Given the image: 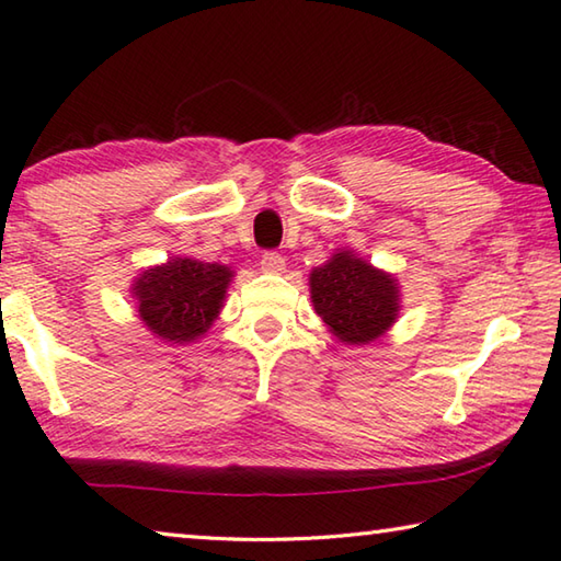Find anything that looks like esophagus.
I'll return each mask as SVG.
<instances>
[{
	"label": "esophagus",
	"mask_w": 561,
	"mask_h": 561,
	"mask_svg": "<svg viewBox=\"0 0 561 561\" xmlns=\"http://www.w3.org/2000/svg\"><path fill=\"white\" fill-rule=\"evenodd\" d=\"M260 266H262V272H266V274H282L284 266H287V264H284V256L279 252H266V254H262Z\"/></svg>",
	"instance_id": "esophagus-1"
}]
</instances>
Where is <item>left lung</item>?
<instances>
[{
    "mask_svg": "<svg viewBox=\"0 0 561 561\" xmlns=\"http://www.w3.org/2000/svg\"><path fill=\"white\" fill-rule=\"evenodd\" d=\"M309 291L314 312L344 344L375 342L397 322V279L346 249L314 266Z\"/></svg>",
    "mask_w": 561,
    "mask_h": 561,
    "instance_id": "8db88e82",
    "label": "left lung"
}]
</instances>
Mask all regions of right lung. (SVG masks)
<instances>
[{"instance_id":"1","label":"right lung","mask_w":561,"mask_h":561,"mask_svg":"<svg viewBox=\"0 0 561 561\" xmlns=\"http://www.w3.org/2000/svg\"><path fill=\"white\" fill-rule=\"evenodd\" d=\"M232 277L225 264L174 256L145 270L131 284L137 314L167 344H190L219 317Z\"/></svg>"}]
</instances>
